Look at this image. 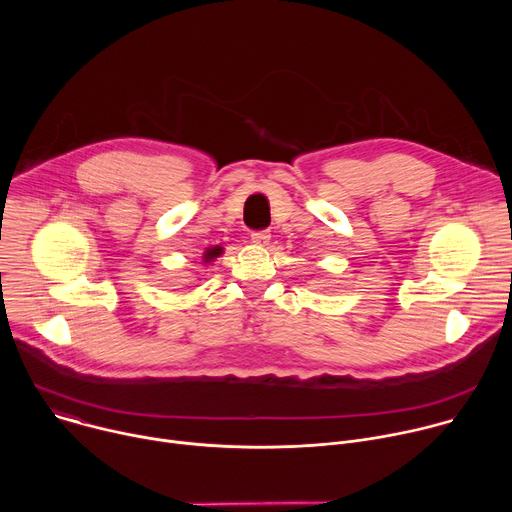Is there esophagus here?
Instances as JSON below:
<instances>
[{
  "instance_id": "1",
  "label": "esophagus",
  "mask_w": 512,
  "mask_h": 512,
  "mask_svg": "<svg viewBox=\"0 0 512 512\" xmlns=\"http://www.w3.org/2000/svg\"><path fill=\"white\" fill-rule=\"evenodd\" d=\"M269 239H271V233H269V231H253V233H251V241H253L255 245L265 247V245L269 243Z\"/></svg>"
}]
</instances>
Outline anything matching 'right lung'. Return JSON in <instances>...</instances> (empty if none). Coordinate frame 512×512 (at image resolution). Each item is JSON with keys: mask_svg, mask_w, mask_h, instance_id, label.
Here are the masks:
<instances>
[{"mask_svg": "<svg viewBox=\"0 0 512 512\" xmlns=\"http://www.w3.org/2000/svg\"><path fill=\"white\" fill-rule=\"evenodd\" d=\"M221 253H223V247H212V249H208V251L204 253V261L210 263L214 257H218Z\"/></svg>", "mask_w": 512, "mask_h": 512, "instance_id": "add662e5", "label": "right lung"}]
</instances>
